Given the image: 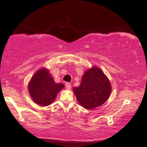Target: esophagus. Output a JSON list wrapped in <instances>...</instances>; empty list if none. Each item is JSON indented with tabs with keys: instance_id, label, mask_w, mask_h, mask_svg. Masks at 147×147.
<instances>
[{
	"instance_id": "esophagus-1",
	"label": "esophagus",
	"mask_w": 147,
	"mask_h": 147,
	"mask_svg": "<svg viewBox=\"0 0 147 147\" xmlns=\"http://www.w3.org/2000/svg\"><path fill=\"white\" fill-rule=\"evenodd\" d=\"M65 88L67 90H70L71 89V84L70 83H65Z\"/></svg>"
}]
</instances>
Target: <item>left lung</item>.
Segmentation results:
<instances>
[{
  "mask_svg": "<svg viewBox=\"0 0 147 147\" xmlns=\"http://www.w3.org/2000/svg\"><path fill=\"white\" fill-rule=\"evenodd\" d=\"M111 90L109 79L97 66L86 70L82 77L80 85L73 88L78 102L88 110L104 104L110 97Z\"/></svg>",
  "mask_w": 147,
  "mask_h": 147,
  "instance_id": "8db88e82",
  "label": "left lung"
}]
</instances>
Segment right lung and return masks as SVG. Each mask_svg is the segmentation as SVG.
I'll use <instances>...</instances> for the list:
<instances>
[{
	"instance_id": "right-lung-1",
	"label": "right lung",
	"mask_w": 147,
	"mask_h": 147,
	"mask_svg": "<svg viewBox=\"0 0 147 147\" xmlns=\"http://www.w3.org/2000/svg\"><path fill=\"white\" fill-rule=\"evenodd\" d=\"M64 84H57L50 75V70L41 68L34 74L28 84V90L32 100L38 105L46 106L56 99Z\"/></svg>"
}]
</instances>
